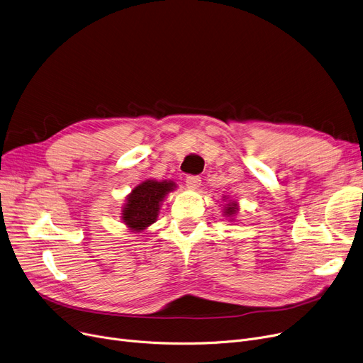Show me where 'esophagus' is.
I'll use <instances>...</instances> for the list:
<instances>
[{
	"label": "esophagus",
	"mask_w": 363,
	"mask_h": 363,
	"mask_svg": "<svg viewBox=\"0 0 363 363\" xmlns=\"http://www.w3.org/2000/svg\"><path fill=\"white\" fill-rule=\"evenodd\" d=\"M185 182H186V186H188L189 189H197V188L200 186V184H201V179H200L199 177L191 175V177H186Z\"/></svg>",
	"instance_id": "obj_1"
}]
</instances>
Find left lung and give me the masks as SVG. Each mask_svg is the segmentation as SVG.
I'll return each mask as SVG.
<instances>
[{"label":"left lung","instance_id":"obj_1","mask_svg":"<svg viewBox=\"0 0 363 363\" xmlns=\"http://www.w3.org/2000/svg\"><path fill=\"white\" fill-rule=\"evenodd\" d=\"M222 201H223V216L226 218V220L230 222H235L237 219V213L240 211V203L238 200L230 197V196H222Z\"/></svg>","mask_w":363,"mask_h":363}]
</instances>
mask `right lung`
I'll return each mask as SVG.
<instances>
[{"label":"right lung","mask_w":363,"mask_h":363,"mask_svg":"<svg viewBox=\"0 0 363 363\" xmlns=\"http://www.w3.org/2000/svg\"><path fill=\"white\" fill-rule=\"evenodd\" d=\"M177 188L178 184L170 179H144L133 186L121 208V220L128 233L143 234L148 230V226L157 220L160 207L167 194L175 191Z\"/></svg>","instance_id":"obj_1"}]
</instances>
